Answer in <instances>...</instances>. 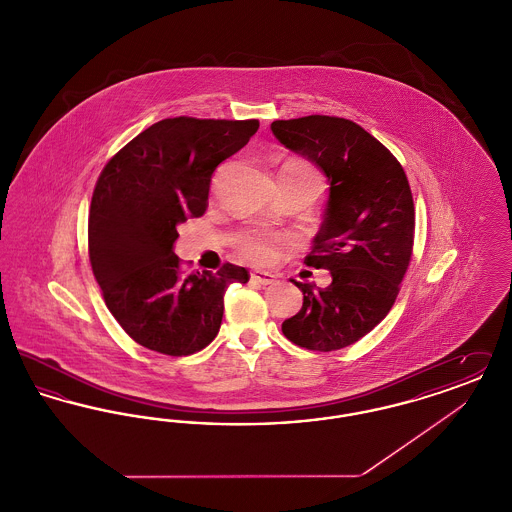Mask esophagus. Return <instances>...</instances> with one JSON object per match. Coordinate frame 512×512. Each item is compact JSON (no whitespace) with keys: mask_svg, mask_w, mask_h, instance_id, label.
Wrapping results in <instances>:
<instances>
[{"mask_svg":"<svg viewBox=\"0 0 512 512\" xmlns=\"http://www.w3.org/2000/svg\"><path fill=\"white\" fill-rule=\"evenodd\" d=\"M251 282L261 284V286H268V284H274V282H276V276L270 274V272L255 270V272H251Z\"/></svg>","mask_w":512,"mask_h":512,"instance_id":"1","label":"esophagus"}]
</instances>
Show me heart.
<instances>
[{
	"label": "heart",
	"mask_w": 512,
	"mask_h": 512,
	"mask_svg": "<svg viewBox=\"0 0 512 512\" xmlns=\"http://www.w3.org/2000/svg\"><path fill=\"white\" fill-rule=\"evenodd\" d=\"M280 182L320 186V176L307 163H288L280 171ZM284 244H286V238L265 234V232H242L234 240L236 251L255 265L272 263L280 255V249Z\"/></svg>",
	"instance_id": "obj_1"
}]
</instances>
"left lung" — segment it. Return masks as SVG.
<instances>
[{"label": "left lung", "instance_id": "obj_1", "mask_svg": "<svg viewBox=\"0 0 512 512\" xmlns=\"http://www.w3.org/2000/svg\"><path fill=\"white\" fill-rule=\"evenodd\" d=\"M280 144L311 159L330 197L305 265L326 268L332 284L295 282L303 307L282 322L288 340L336 351L366 336L390 313L413 257L414 203L401 163L357 122L309 115L270 124Z\"/></svg>", "mask_w": 512, "mask_h": 512}]
</instances>
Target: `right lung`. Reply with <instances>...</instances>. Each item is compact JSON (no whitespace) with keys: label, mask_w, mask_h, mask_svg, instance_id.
Instances as JSON below:
<instances>
[{"label":"right lung","mask_w":512,"mask_h":512,"mask_svg":"<svg viewBox=\"0 0 512 512\" xmlns=\"http://www.w3.org/2000/svg\"><path fill=\"white\" fill-rule=\"evenodd\" d=\"M257 128V119H165L99 174L88 215L90 265L111 315L151 351L182 357L207 347L219 334L226 288L249 280L232 263L186 274L172 245L178 224L207 211L215 169Z\"/></svg>","instance_id":"add662e5"}]
</instances>
